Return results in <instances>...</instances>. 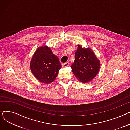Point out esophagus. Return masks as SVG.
I'll return each mask as SVG.
<instances>
[{"label":"esophagus","instance_id":"34e87169","mask_svg":"<svg viewBox=\"0 0 130 130\" xmlns=\"http://www.w3.org/2000/svg\"><path fill=\"white\" fill-rule=\"evenodd\" d=\"M69 66V63L68 62H66V63H63V64H62V67H63V68L67 67H68V66Z\"/></svg>","mask_w":130,"mask_h":130}]
</instances>
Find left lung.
I'll return each instance as SVG.
<instances>
[{"instance_id": "obj_1", "label": "left lung", "mask_w": 130, "mask_h": 130, "mask_svg": "<svg viewBox=\"0 0 130 130\" xmlns=\"http://www.w3.org/2000/svg\"><path fill=\"white\" fill-rule=\"evenodd\" d=\"M78 46L74 61L71 65L72 71L79 81L87 83L92 80L98 73L100 61L91 49L82 48L80 45Z\"/></svg>"}]
</instances>
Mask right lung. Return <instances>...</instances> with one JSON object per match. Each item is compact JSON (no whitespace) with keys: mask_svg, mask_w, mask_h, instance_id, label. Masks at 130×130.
I'll use <instances>...</instances> for the list:
<instances>
[{"mask_svg":"<svg viewBox=\"0 0 130 130\" xmlns=\"http://www.w3.org/2000/svg\"><path fill=\"white\" fill-rule=\"evenodd\" d=\"M31 70L39 81L50 83L57 77L61 68L58 58L47 46L38 48L35 52L30 63Z\"/></svg>","mask_w":130,"mask_h":130,"instance_id":"1","label":"right lung"}]
</instances>
